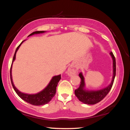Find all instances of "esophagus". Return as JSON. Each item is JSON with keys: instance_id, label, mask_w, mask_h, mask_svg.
Listing matches in <instances>:
<instances>
[{"instance_id": "esophagus-1", "label": "esophagus", "mask_w": 130, "mask_h": 130, "mask_svg": "<svg viewBox=\"0 0 130 130\" xmlns=\"http://www.w3.org/2000/svg\"><path fill=\"white\" fill-rule=\"evenodd\" d=\"M78 70L75 67H73V66H70L68 69V74L69 76H73L74 74H76L77 73Z\"/></svg>"}]
</instances>
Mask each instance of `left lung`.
<instances>
[{
	"instance_id": "1",
	"label": "left lung",
	"mask_w": 130,
	"mask_h": 130,
	"mask_svg": "<svg viewBox=\"0 0 130 130\" xmlns=\"http://www.w3.org/2000/svg\"><path fill=\"white\" fill-rule=\"evenodd\" d=\"M113 59V78L112 80L111 83L110 84L109 86L105 88L104 89L98 91H85L84 89L85 86L84 84V78L82 75V74H79V76L81 78L80 85L77 89H76L74 91V93L77 98L78 99V100L80 102H83L84 104H95L96 103H98L102 101L105 96L107 95V94L109 93V92L111 90L112 85L113 84L114 79H115L116 76V60L115 57L114 56L112 52L110 53Z\"/></svg>"
}]
</instances>
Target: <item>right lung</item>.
<instances>
[{
	"label": "right lung",
	"mask_w": 130,
	"mask_h": 130,
	"mask_svg": "<svg viewBox=\"0 0 130 130\" xmlns=\"http://www.w3.org/2000/svg\"><path fill=\"white\" fill-rule=\"evenodd\" d=\"M43 32H44L43 31H34L33 32H32L31 34H30L29 35V36H32V35H33L34 34L42 33ZM22 42H21L20 45L17 47L16 50H15L14 56L12 59V62L15 59V57H16V53L17 52V50H18L19 47H20V46L21 45V44ZM11 68H12V65L10 68V78H11V81L12 87L15 90V92L17 93L18 95L24 101L27 102L30 104L34 105H44L46 104L47 103H49L50 101L52 100V99L55 96V94H56V87L57 86V84H58V83L59 82V81L60 80V79L61 78V75L53 77V78L52 79V80L50 81L49 85H48L47 87L45 89L43 90L42 91H41V92H39V93L37 94H28L22 93V92L19 91L15 87L12 80Z\"/></svg>",
	"instance_id": "add662e5"
}]
</instances>
